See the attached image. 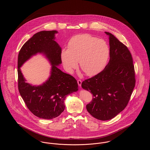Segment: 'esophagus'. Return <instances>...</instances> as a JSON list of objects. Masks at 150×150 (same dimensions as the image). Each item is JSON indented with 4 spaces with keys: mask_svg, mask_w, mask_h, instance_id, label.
Here are the masks:
<instances>
[{
    "mask_svg": "<svg viewBox=\"0 0 150 150\" xmlns=\"http://www.w3.org/2000/svg\"><path fill=\"white\" fill-rule=\"evenodd\" d=\"M77 83H78V85H79V86L80 87V86H81V84H82V81H81V80H79L77 81Z\"/></svg>",
    "mask_w": 150,
    "mask_h": 150,
    "instance_id": "obj_1",
    "label": "esophagus"
}]
</instances>
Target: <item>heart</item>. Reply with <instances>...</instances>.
Returning a JSON list of instances; mask_svg holds the SVG:
<instances>
[{
	"mask_svg": "<svg viewBox=\"0 0 150 150\" xmlns=\"http://www.w3.org/2000/svg\"><path fill=\"white\" fill-rule=\"evenodd\" d=\"M110 48L103 39L89 34L72 37L68 48H63L61 58L65 70L71 73L79 61L81 69L89 76H93L102 71L107 64Z\"/></svg>",
	"mask_w": 150,
	"mask_h": 150,
	"instance_id": "obj_1",
	"label": "heart"
}]
</instances>
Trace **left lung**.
<instances>
[{"instance_id":"8db88e82","label":"left lung","mask_w":150,"mask_h":150,"mask_svg":"<svg viewBox=\"0 0 150 150\" xmlns=\"http://www.w3.org/2000/svg\"><path fill=\"white\" fill-rule=\"evenodd\" d=\"M105 33L109 39L110 61L103 71L81 84L93 96L86 106L87 111L102 121L113 118L126 107L135 86L134 66L128 48L111 33Z\"/></svg>"}]
</instances>
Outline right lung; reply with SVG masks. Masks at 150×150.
I'll return each instance as SVG.
<instances>
[{"label": "right lung", "mask_w": 150, "mask_h": 150, "mask_svg": "<svg viewBox=\"0 0 150 150\" xmlns=\"http://www.w3.org/2000/svg\"><path fill=\"white\" fill-rule=\"evenodd\" d=\"M57 30H43L35 34L22 47L18 57V90L28 109L36 117L50 120L64 111L67 95L79 90L77 80L61 70V47L55 41ZM42 54L51 64L50 76L43 84L32 85L26 82L21 67L33 56Z\"/></svg>", "instance_id": "right-lung-1"}]
</instances>
